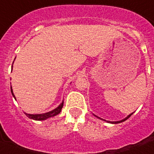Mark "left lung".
I'll list each match as a JSON object with an SVG mask.
<instances>
[{"mask_svg":"<svg viewBox=\"0 0 154 154\" xmlns=\"http://www.w3.org/2000/svg\"><path fill=\"white\" fill-rule=\"evenodd\" d=\"M133 113H134V112H132V113H130V114H129V115H128V116H127V117H125V118H124V119H123V120H121V121H118V122H109V121H106V120L102 119V118H101V117H97V116H96V115H94V116H95V117H97V118H99V119L103 120V121H105V122H109V123H111V124H118V123H121V122H125V121H126V120L128 119V118H129V117H130V116H131L132 114H133Z\"/></svg>","mask_w":154,"mask_h":154,"instance_id":"obj_1","label":"left lung"}]
</instances>
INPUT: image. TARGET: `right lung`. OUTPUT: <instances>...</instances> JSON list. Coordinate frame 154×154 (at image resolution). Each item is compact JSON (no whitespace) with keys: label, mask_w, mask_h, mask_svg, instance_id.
Returning a JSON list of instances; mask_svg holds the SVG:
<instances>
[{"label":"right lung","mask_w":154,"mask_h":154,"mask_svg":"<svg viewBox=\"0 0 154 154\" xmlns=\"http://www.w3.org/2000/svg\"><path fill=\"white\" fill-rule=\"evenodd\" d=\"M12 69H13V65H12ZM11 93H12V95H13V97L16 100V97L15 95H14V94H13L12 86H11ZM63 105H64V101H62V102L60 103V105H58L57 107L56 108V109H54L51 110V111H49V112H48L41 113V114H30V113H27V112H25V113L29 118H30V119L35 120V121H44V120H46L48 119V118H50V117H54V116H56V115L59 114L60 112V111H61Z\"/></svg>","instance_id":"right-lung-1"}]
</instances>
